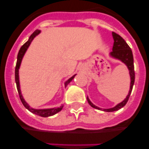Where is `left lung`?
Here are the masks:
<instances>
[{
	"label": "left lung",
	"mask_w": 149,
	"mask_h": 149,
	"mask_svg": "<svg viewBox=\"0 0 149 149\" xmlns=\"http://www.w3.org/2000/svg\"><path fill=\"white\" fill-rule=\"evenodd\" d=\"M112 37H113L114 39V44L113 47H112V51L110 52V55L113 58L120 60L122 62L124 63L127 66V68H128L129 72H130V81H130V91H129L128 94H127V97L125 99V100H123L121 103L116 105L115 107L110 108V109H103V110L105 111V112H114V111H117L118 109H121L122 107H123L128 101L129 97H130V94H131L132 89H133V84H134L135 82L134 63H133V56L131 49H130L128 45L126 43V42L123 40V37H120L119 34L113 31L112 32ZM87 101L92 107L98 109H102L101 108L93 104L90 102L89 99L88 97H87Z\"/></svg>",
	"instance_id": "obj_1"
}]
</instances>
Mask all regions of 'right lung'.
<instances>
[{
    "label": "right lung",
    "mask_w": 149,
    "mask_h": 149,
    "mask_svg": "<svg viewBox=\"0 0 149 149\" xmlns=\"http://www.w3.org/2000/svg\"><path fill=\"white\" fill-rule=\"evenodd\" d=\"M40 30H38V29L35 30V31L32 33V34L30 36V37H29V39L28 41L26 42V43H24V44L22 46V47L20 48V49H19V53H18V56H17V62H16V68H15V81H16V87H17V90H18V93H19V98H20L21 101H22V104H23L24 106L25 107L28 109V110H29L30 112H32L33 114H35V115H39V116L45 117V118H46V117L52 116V115H55L56 113H58V112H59L60 111L63 109V106H61L60 107H57V108H52V109H33V108L30 107L28 105V104L24 101V100L22 94H21L20 86H19V67H20L21 63H22V58H23L25 52L26 51V49H27V48L29 47V46L30 43H31V41L33 40V39H34V37L37 35V34H40ZM75 76H76V75H74V76H72L70 79H69L68 80L65 82V86L68 85V84L70 83V82L73 79H74Z\"/></svg>",
    "instance_id": "1"
}]
</instances>
